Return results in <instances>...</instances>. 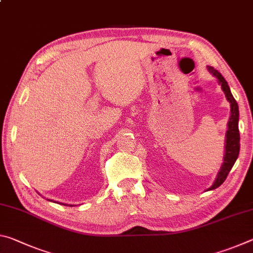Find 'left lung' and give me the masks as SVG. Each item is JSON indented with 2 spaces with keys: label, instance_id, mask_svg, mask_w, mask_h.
<instances>
[{
  "label": "left lung",
  "instance_id": "left-lung-1",
  "mask_svg": "<svg viewBox=\"0 0 253 253\" xmlns=\"http://www.w3.org/2000/svg\"><path fill=\"white\" fill-rule=\"evenodd\" d=\"M208 70L219 80V84H221L222 90L224 91V95L226 99L230 102L231 106V116L228 123V130H226V139H225V154H224V162L222 164V168L220 169L219 174L215 181H214L213 185L208 188V191L214 190V188L219 187L222 183L225 181L226 176L230 173L231 169L233 168L235 161L239 156L240 152V132H239V107L237 101L231 93L230 87L225 79L223 78L219 71L214 69L213 67L208 66Z\"/></svg>",
  "mask_w": 253,
  "mask_h": 253
}]
</instances>
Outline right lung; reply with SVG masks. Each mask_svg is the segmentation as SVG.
<instances>
[{
	"mask_svg": "<svg viewBox=\"0 0 253 253\" xmlns=\"http://www.w3.org/2000/svg\"><path fill=\"white\" fill-rule=\"evenodd\" d=\"M63 205H67V204H63ZM70 207H72V205H70Z\"/></svg>",
	"mask_w": 253,
	"mask_h": 253,
	"instance_id": "obj_1",
	"label": "right lung"
}]
</instances>
